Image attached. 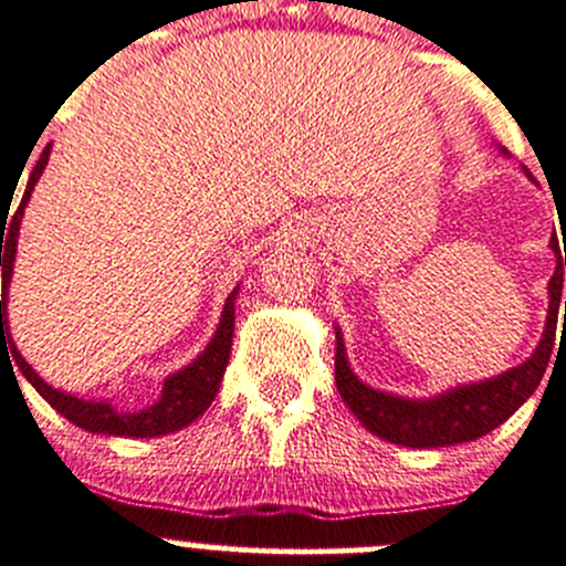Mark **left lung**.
Here are the masks:
<instances>
[{"label":"left lung","mask_w":566,"mask_h":566,"mask_svg":"<svg viewBox=\"0 0 566 566\" xmlns=\"http://www.w3.org/2000/svg\"><path fill=\"white\" fill-rule=\"evenodd\" d=\"M525 176H528V170H525ZM551 250L556 253V272L547 283L551 302H547V318L539 344L528 360L497 374V377L457 385V388L429 396V399L385 394V390H377L357 379V374L349 366V357H346L344 335L335 327V385H338L340 399L355 412L357 421L388 443L407 446V449H446V446L471 443V440L501 427L506 418H512L545 377L547 360H551L553 344H556L558 311L564 313L562 327L566 324V300L562 302L566 253L562 261L556 237L551 239Z\"/></svg>","instance_id":"left-lung-1"}]
</instances>
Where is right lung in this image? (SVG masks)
<instances>
[{
	"label": "right lung",
	"mask_w": 566,
	"mask_h": 566,
	"mask_svg": "<svg viewBox=\"0 0 566 566\" xmlns=\"http://www.w3.org/2000/svg\"><path fill=\"white\" fill-rule=\"evenodd\" d=\"M49 154H52V143L43 148L41 159L35 161V167H32L30 181H27V189L24 195H21L15 214L8 220L10 211L8 209L0 211V266H2L0 349L8 352L10 346L13 366H19V371L27 377V382H30L32 388H35L38 394H41L43 399L60 412V416H65L71 423L85 429V432L109 434V438H161V434L178 432V429L198 421V418L211 407L217 390H220L222 374H226L228 357H231L239 285L226 300L220 324H217L209 346H206V349L200 352L189 366L178 368L176 374H170V377L165 379V385H161V396L154 401V405L143 407V410H128V407L112 405L109 399H82V396L52 388V385H49L46 379H43L41 374L24 360V357H21V352L15 349L13 338H10V324H8V289H10V277H13L15 248H19L21 217H24V209L27 203H30L38 178H41L43 170H46Z\"/></svg>",
	"instance_id": "obj_1"
}]
</instances>
